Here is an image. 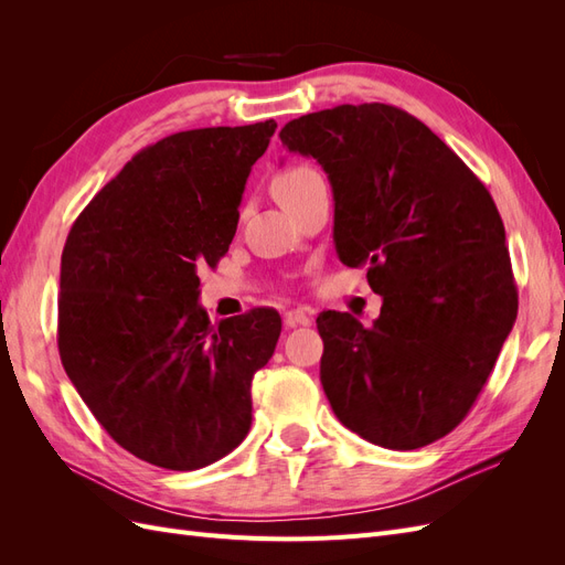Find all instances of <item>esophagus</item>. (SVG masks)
<instances>
[{
    "label": "esophagus",
    "mask_w": 565,
    "mask_h": 565,
    "mask_svg": "<svg viewBox=\"0 0 565 565\" xmlns=\"http://www.w3.org/2000/svg\"><path fill=\"white\" fill-rule=\"evenodd\" d=\"M311 322H313V318L306 309H292V311L285 313L287 328H297V324H311Z\"/></svg>",
    "instance_id": "esophagus-1"
}]
</instances>
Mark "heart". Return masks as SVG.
I'll use <instances>...</instances> for the list:
<instances>
[{
    "label": "heart",
    "mask_w": 565,
    "mask_h": 565,
    "mask_svg": "<svg viewBox=\"0 0 565 565\" xmlns=\"http://www.w3.org/2000/svg\"><path fill=\"white\" fill-rule=\"evenodd\" d=\"M316 179H320V174L316 172L313 167H306V164H295V167H287L285 172H280L273 181V193L280 200V204L289 202L292 198H297L306 185L313 183Z\"/></svg>",
    "instance_id": "heart-1"
}]
</instances>
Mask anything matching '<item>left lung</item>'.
<instances>
[{
    "mask_svg": "<svg viewBox=\"0 0 565 565\" xmlns=\"http://www.w3.org/2000/svg\"><path fill=\"white\" fill-rule=\"evenodd\" d=\"M280 141L322 164L339 259L367 266L384 297L372 328L351 313L318 316L324 396L374 446H429L467 417L514 328L502 216L455 150L396 106L301 115Z\"/></svg>",
    "mask_w": 565,
    "mask_h": 565,
    "instance_id": "left-lung-1",
    "label": "left lung"
}]
</instances>
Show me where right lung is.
Returning a JSON list of instances; mask_svg holds the SVG:
<instances>
[{
	"label": "right lung",
	"mask_w": 565,
	"mask_h": 565,
	"mask_svg": "<svg viewBox=\"0 0 565 565\" xmlns=\"http://www.w3.org/2000/svg\"><path fill=\"white\" fill-rule=\"evenodd\" d=\"M276 122L204 127L146 146L77 216L61 256L58 353L98 424L172 471L226 457L252 426V380L276 351L278 311L212 324L198 268L241 218Z\"/></svg>",
	"instance_id": "right-lung-1"
}]
</instances>
